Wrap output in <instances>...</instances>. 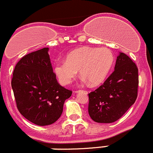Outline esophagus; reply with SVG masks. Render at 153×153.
I'll list each match as a JSON object with an SVG mask.
<instances>
[{
	"label": "esophagus",
	"instance_id": "esophagus-1",
	"mask_svg": "<svg viewBox=\"0 0 153 153\" xmlns=\"http://www.w3.org/2000/svg\"><path fill=\"white\" fill-rule=\"evenodd\" d=\"M81 91H75V93H76V94H78V93L81 92ZM85 92H86V91H85ZM87 93H88V92H87Z\"/></svg>",
	"mask_w": 153,
	"mask_h": 153
}]
</instances>
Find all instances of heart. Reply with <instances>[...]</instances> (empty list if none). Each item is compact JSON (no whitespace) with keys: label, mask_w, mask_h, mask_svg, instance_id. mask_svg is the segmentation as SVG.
I'll return each instance as SVG.
<instances>
[{"label":"heart","mask_w":153,"mask_h":153,"mask_svg":"<svg viewBox=\"0 0 153 153\" xmlns=\"http://www.w3.org/2000/svg\"><path fill=\"white\" fill-rule=\"evenodd\" d=\"M114 63V55L106 48L83 47L67 55L65 61L54 64V72L64 85L72 82L79 70L85 82L92 86L100 85L106 78Z\"/></svg>","instance_id":"heart-1"}]
</instances>
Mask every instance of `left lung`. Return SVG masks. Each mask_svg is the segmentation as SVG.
Segmentation results:
<instances>
[{
  "instance_id": "obj_1",
  "label": "left lung",
  "mask_w": 153,
  "mask_h": 153,
  "mask_svg": "<svg viewBox=\"0 0 153 153\" xmlns=\"http://www.w3.org/2000/svg\"><path fill=\"white\" fill-rule=\"evenodd\" d=\"M138 68L128 56L119 53L115 70L100 88L91 92L88 113L94 122L112 123L119 119L137 97Z\"/></svg>"
}]
</instances>
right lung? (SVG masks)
Segmentation results:
<instances>
[{
  "mask_svg": "<svg viewBox=\"0 0 153 153\" xmlns=\"http://www.w3.org/2000/svg\"><path fill=\"white\" fill-rule=\"evenodd\" d=\"M48 51L44 48L24 56L16 65L11 81L18 110L39 126L56 122L72 94L57 82Z\"/></svg>",
  "mask_w": 153,
  "mask_h": 153,
  "instance_id": "right-lung-1",
  "label": "right lung"
}]
</instances>
